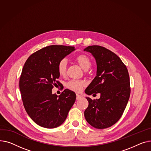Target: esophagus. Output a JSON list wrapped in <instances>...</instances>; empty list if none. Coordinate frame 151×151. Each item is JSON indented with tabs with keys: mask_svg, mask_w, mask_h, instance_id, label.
Wrapping results in <instances>:
<instances>
[{
	"mask_svg": "<svg viewBox=\"0 0 151 151\" xmlns=\"http://www.w3.org/2000/svg\"><path fill=\"white\" fill-rule=\"evenodd\" d=\"M81 98H82V95H81V94H77V97H76L77 100H78V99H81Z\"/></svg>",
	"mask_w": 151,
	"mask_h": 151,
	"instance_id": "obj_1",
	"label": "esophagus"
}]
</instances>
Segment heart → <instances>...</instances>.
<instances>
[{
	"mask_svg": "<svg viewBox=\"0 0 151 151\" xmlns=\"http://www.w3.org/2000/svg\"><path fill=\"white\" fill-rule=\"evenodd\" d=\"M76 61L83 69L87 70L91 66V60L88 56L86 55L81 54L77 55L76 58ZM66 68H67V62L65 60H63L59 62L58 65V72L61 76H65L66 73ZM84 85V82L82 81H77V80H73L69 81L67 83V87L69 90L78 92L82 90V87Z\"/></svg>",
	"mask_w": 151,
	"mask_h": 151,
	"instance_id": "obj_1",
	"label": "heart"
}]
</instances>
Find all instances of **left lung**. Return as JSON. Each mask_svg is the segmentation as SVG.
Returning <instances> with one entry per match:
<instances>
[{
    "label": "left lung",
    "instance_id": "obj_1",
    "mask_svg": "<svg viewBox=\"0 0 151 151\" xmlns=\"http://www.w3.org/2000/svg\"><path fill=\"white\" fill-rule=\"evenodd\" d=\"M84 51L91 53L97 65L96 76L85 93L101 94L97 99L86 97L89 104L85 118L94 128H108L118 121L127 104L130 94L128 70L118 56L104 47L90 46Z\"/></svg>",
    "mask_w": 151,
    "mask_h": 151
}]
</instances>
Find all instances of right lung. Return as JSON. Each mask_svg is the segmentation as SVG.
Masks as SVG:
<instances>
[{
    "label": "right lung",
    "instance_id": "obj_1",
    "mask_svg": "<svg viewBox=\"0 0 151 151\" xmlns=\"http://www.w3.org/2000/svg\"><path fill=\"white\" fill-rule=\"evenodd\" d=\"M74 47L52 45L32 54L22 68L19 88L25 111L41 127L53 129L62 124L74 105L76 93L68 89L60 96L53 94V85L60 83L58 65Z\"/></svg>",
    "mask_w": 151,
    "mask_h": 151
}]
</instances>
